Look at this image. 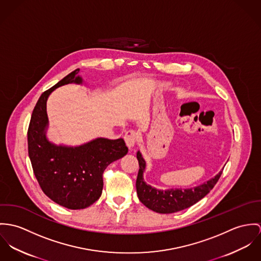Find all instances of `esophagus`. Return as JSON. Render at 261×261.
I'll return each mask as SVG.
<instances>
[{"mask_svg": "<svg viewBox=\"0 0 261 261\" xmlns=\"http://www.w3.org/2000/svg\"><path fill=\"white\" fill-rule=\"evenodd\" d=\"M124 140L129 148H132L137 141V133L134 130H128L124 135Z\"/></svg>", "mask_w": 261, "mask_h": 261, "instance_id": "1", "label": "esophagus"}]
</instances>
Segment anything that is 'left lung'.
<instances>
[{"label":"left lung","mask_w":261,"mask_h":261,"mask_svg":"<svg viewBox=\"0 0 261 261\" xmlns=\"http://www.w3.org/2000/svg\"><path fill=\"white\" fill-rule=\"evenodd\" d=\"M137 159L139 163V171L136 180L138 198L147 208L158 213H174L198 202L212 190L222 174V171H220L214 178L194 188L161 191L145 183L143 180L145 161L140 152H137Z\"/></svg>","instance_id":"8db88e82"}]
</instances>
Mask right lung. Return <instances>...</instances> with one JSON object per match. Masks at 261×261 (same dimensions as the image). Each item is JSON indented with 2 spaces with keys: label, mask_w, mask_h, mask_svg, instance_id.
Returning <instances> with one entry per match:
<instances>
[{
  "label": "right lung",
  "mask_w": 261,
  "mask_h": 261,
  "mask_svg": "<svg viewBox=\"0 0 261 261\" xmlns=\"http://www.w3.org/2000/svg\"><path fill=\"white\" fill-rule=\"evenodd\" d=\"M78 73L76 69L40 96L28 128L30 160L41 189L54 202L74 210L86 208L99 199L105 169L128 152L122 138H98L75 148L56 146L46 139L47 99L56 88L82 83Z\"/></svg>",
  "instance_id": "right-lung-1"
}]
</instances>
